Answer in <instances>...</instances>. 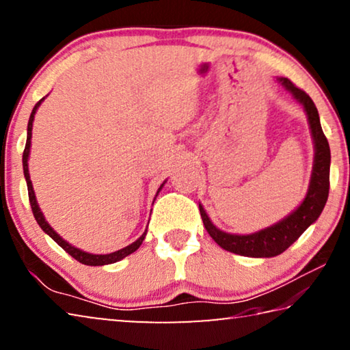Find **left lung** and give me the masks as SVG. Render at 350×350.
I'll use <instances>...</instances> for the list:
<instances>
[{
	"label": "left lung",
	"instance_id": "left-lung-1",
	"mask_svg": "<svg viewBox=\"0 0 350 350\" xmlns=\"http://www.w3.org/2000/svg\"><path fill=\"white\" fill-rule=\"evenodd\" d=\"M278 81L292 94V97L303 105L310 126L313 140V167L307 193L296 208L281 221L250 234H233L219 230L206 215L204 206L199 204L205 230L215 239L219 247L234 254L248 258H273L286 252L293 242L303 234L321 215L329 196V174H330V148L319 123L318 109L313 100L304 91L296 88L288 79L278 77Z\"/></svg>",
	"mask_w": 350,
	"mask_h": 350
}]
</instances>
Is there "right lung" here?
I'll return each mask as SVG.
<instances>
[{"label":"right lung","mask_w":350,"mask_h":350,"mask_svg":"<svg viewBox=\"0 0 350 350\" xmlns=\"http://www.w3.org/2000/svg\"><path fill=\"white\" fill-rule=\"evenodd\" d=\"M47 97V96H46ZM43 97L40 100V102L33 106L32 109V114L31 117H29V123H27V140H26V148H25V152H23V171H25V177H26V183H27V191H29V202H31V206H32V213L35 216V221L38 222V225L41 227V230L46 234H49L52 239H54L58 245H60L64 252H66L68 254H70L74 259L79 260V262L85 264V265H92V267H96V265H108V264H114V262H118V260H122L123 258H126L128 254L134 253L137 248L142 245V242H144L145 236H146V230L145 233L140 236V238L137 241H134L133 244L126 245L125 248H120V250L117 252H112V253H108V254H94V253H88V252H83L80 250V248L74 247L72 244H69L68 241H64L60 234H58L54 228L51 227L49 222L46 221V217L43 215V211L40 210V205L37 202V198H35V191H33V187H32V180H31V174H29V154H31V139H32V125H33V117H35V112H37L38 106L41 105V102L46 98ZM167 182V180H165ZM165 182L162 183L161 187H159L157 193H156V198L157 194L161 189L163 188ZM156 198H154V200H156ZM154 204V202H152ZM148 228V227H146Z\"/></svg>","instance_id":"obj_1"}]
</instances>
